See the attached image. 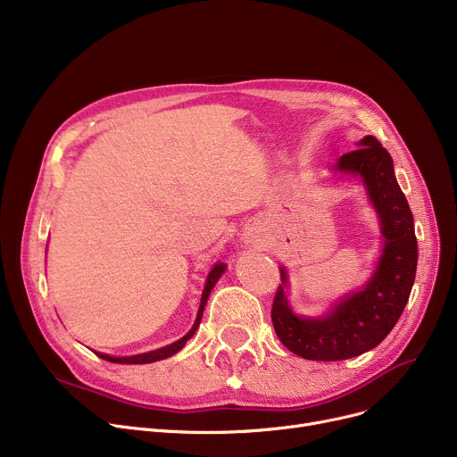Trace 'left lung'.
<instances>
[{
	"label": "left lung",
	"mask_w": 457,
	"mask_h": 457,
	"mask_svg": "<svg viewBox=\"0 0 457 457\" xmlns=\"http://www.w3.org/2000/svg\"><path fill=\"white\" fill-rule=\"evenodd\" d=\"M356 151L339 156L336 171L360 175L380 218L384 251L365 287L348 295L325 317L295 315L286 299L287 273L280 267L271 319L282 345L293 354L315 361H339L380 345L406 308L417 271L413 213L395 179L386 147L365 137Z\"/></svg>",
	"instance_id": "1"
}]
</instances>
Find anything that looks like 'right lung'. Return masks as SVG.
I'll return each instance as SVG.
<instances>
[{
    "label": "right lung",
    "instance_id": "1",
    "mask_svg": "<svg viewBox=\"0 0 457 457\" xmlns=\"http://www.w3.org/2000/svg\"><path fill=\"white\" fill-rule=\"evenodd\" d=\"M223 273H225V263H216V265L212 267V271L208 273V278H206V284H204V289H203L201 306H199V312H197L195 323H194L192 330L187 332L184 337H180L179 341H175V343H171V345H168V346H162V348H156V351H151V353H144V354H137V356H127V358H114V356L101 354V353H96V354H97L99 358L106 360V361H112V363H134V365H137V363H153V361L166 360V358L177 354V353L180 351V348L186 345V341L195 334V330H197V327H199V323H201L203 310H204L206 301H208V295H210V291L213 289V286H216V282L220 280V277H221Z\"/></svg>",
    "mask_w": 457,
    "mask_h": 457
}]
</instances>
